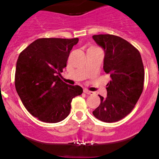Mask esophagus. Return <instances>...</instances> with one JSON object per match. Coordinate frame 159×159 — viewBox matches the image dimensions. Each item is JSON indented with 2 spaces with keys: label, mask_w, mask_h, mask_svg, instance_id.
<instances>
[{
  "label": "esophagus",
  "mask_w": 159,
  "mask_h": 159,
  "mask_svg": "<svg viewBox=\"0 0 159 159\" xmlns=\"http://www.w3.org/2000/svg\"><path fill=\"white\" fill-rule=\"evenodd\" d=\"M84 93L87 94V95H93L94 94V92H92V91H90L88 90H84Z\"/></svg>",
  "instance_id": "34e87169"
}]
</instances>
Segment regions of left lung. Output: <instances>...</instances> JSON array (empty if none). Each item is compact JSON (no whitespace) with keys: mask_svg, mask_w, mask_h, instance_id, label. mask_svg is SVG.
<instances>
[{"mask_svg":"<svg viewBox=\"0 0 159 159\" xmlns=\"http://www.w3.org/2000/svg\"><path fill=\"white\" fill-rule=\"evenodd\" d=\"M105 50L103 69L111 80L107 97L98 95L99 106L93 111L98 120L114 123L130 114L143 90L144 68L139 51L129 42L111 34L93 36Z\"/></svg>","mask_w":159,"mask_h":159,"instance_id":"left-lung-1","label":"left lung"}]
</instances>
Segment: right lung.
<instances>
[{
    "label": "right lung",
    "mask_w": 159,
    "mask_h": 159,
    "mask_svg": "<svg viewBox=\"0 0 159 159\" xmlns=\"http://www.w3.org/2000/svg\"><path fill=\"white\" fill-rule=\"evenodd\" d=\"M78 38H41L20 53L15 86L24 106L45 123L61 122L70 113L72 98L83 89L69 85L59 77Z\"/></svg>",
    "instance_id": "right-lung-1"
}]
</instances>
